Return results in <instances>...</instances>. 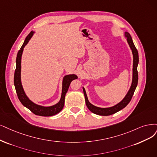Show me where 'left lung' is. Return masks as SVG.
<instances>
[{
    "label": "left lung",
    "mask_w": 157,
    "mask_h": 157,
    "mask_svg": "<svg viewBox=\"0 0 157 157\" xmlns=\"http://www.w3.org/2000/svg\"><path fill=\"white\" fill-rule=\"evenodd\" d=\"M125 37L127 39V41L128 43L130 48L132 50V53L133 56V67H132V83L131 85V87L127 92L125 96L124 97V99L121 100L120 103H118L117 105H115L114 106L111 107H107V108H101V107H98L96 106H94L91 104L87 96H86V91L84 87H83V93L85 96V103H86V105L88 107V109L90 110V111L93 113L96 114L98 115H101V116H109L113 114L116 113L118 112L120 110L124 109L125 107L127 104H128L131 98L133 96V94H134L135 90L138 84V71H137V67L138 65V53L137 49L136 48L135 46L133 43L132 39L131 38V36H130V34L128 32H125Z\"/></svg>",
    "instance_id": "1"
}]
</instances>
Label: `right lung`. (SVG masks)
Wrapping results in <instances>:
<instances>
[{
	"label": "right lung",
	"mask_w": 157,
	"mask_h": 157,
	"mask_svg": "<svg viewBox=\"0 0 157 157\" xmlns=\"http://www.w3.org/2000/svg\"><path fill=\"white\" fill-rule=\"evenodd\" d=\"M33 33L34 32L32 31L28 35V36L26 37L24 43L22 45L21 48L18 52V53H17L16 58V69L14 74V85L17 96H18L19 100H20V101L23 105L28 108V109H30L33 114L36 115L42 116V117H51V116H54L57 113H59L63 109L64 107V104H65V95L69 88L70 84H71L72 81H73L74 79H78V76L75 74H69L65 75V76L63 78L61 99L59 102L55 104L54 105L49 107H44L42 105H37V104L33 103L29 99L26 94H25V90L23 89L22 85L21 83V57L25 46L28 44L29 40H30V39L33 36Z\"/></svg>",
	"instance_id": "right-lung-1"
}]
</instances>
